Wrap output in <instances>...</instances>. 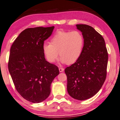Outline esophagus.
Wrapping results in <instances>:
<instances>
[{
	"mask_svg": "<svg viewBox=\"0 0 120 120\" xmlns=\"http://www.w3.org/2000/svg\"><path fill=\"white\" fill-rule=\"evenodd\" d=\"M64 68H59V71H60V72H63V71H64Z\"/></svg>",
	"mask_w": 120,
	"mask_h": 120,
	"instance_id": "esophagus-1",
	"label": "esophagus"
}]
</instances>
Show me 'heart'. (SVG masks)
<instances>
[{"instance_id":"b5f03b06","label":"heart","mask_w":120,"mask_h":120,"mask_svg":"<svg viewBox=\"0 0 120 120\" xmlns=\"http://www.w3.org/2000/svg\"><path fill=\"white\" fill-rule=\"evenodd\" d=\"M84 45V37L78 31L59 30L51 38V43H43L42 51L50 63L55 62L59 52L61 63L71 64L80 57Z\"/></svg>"}]
</instances>
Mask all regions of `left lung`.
I'll use <instances>...</instances> for the list:
<instances>
[{"mask_svg": "<svg viewBox=\"0 0 120 120\" xmlns=\"http://www.w3.org/2000/svg\"><path fill=\"white\" fill-rule=\"evenodd\" d=\"M84 39L83 52L79 60L65 69L69 95L79 100L94 96L106 77L108 53L105 40L90 26L76 25Z\"/></svg>", "mask_w": 120, "mask_h": 120, "instance_id": "1", "label": "left lung"}]
</instances>
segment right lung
<instances>
[{
    "label": "right lung",
    "instance_id": "obj_1",
    "mask_svg": "<svg viewBox=\"0 0 120 120\" xmlns=\"http://www.w3.org/2000/svg\"><path fill=\"white\" fill-rule=\"evenodd\" d=\"M54 27H37L24 30L11 47L8 69L16 90L33 103L49 97L51 85L60 73L58 67L46 60L44 41L52 35Z\"/></svg>",
    "mask_w": 120,
    "mask_h": 120
}]
</instances>
